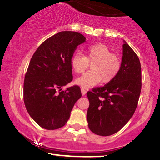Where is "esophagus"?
Wrapping results in <instances>:
<instances>
[{
	"label": "esophagus",
	"instance_id": "34e87169",
	"mask_svg": "<svg viewBox=\"0 0 160 160\" xmlns=\"http://www.w3.org/2000/svg\"><path fill=\"white\" fill-rule=\"evenodd\" d=\"M81 93H82V95H83V96H84V95L87 93V91H86L85 89L81 88Z\"/></svg>",
	"mask_w": 160,
	"mask_h": 160
}]
</instances>
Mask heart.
I'll return each mask as SVG.
<instances>
[{
	"label": "heart",
	"instance_id": "1",
	"mask_svg": "<svg viewBox=\"0 0 160 160\" xmlns=\"http://www.w3.org/2000/svg\"><path fill=\"white\" fill-rule=\"evenodd\" d=\"M89 63L92 64V71L76 80L77 84L86 89L94 87L101 81L103 83L111 82L116 77L122 66L120 58L102 44L88 47L86 56L77 52L72 57V68L77 73H83L89 68Z\"/></svg>",
	"mask_w": 160,
	"mask_h": 160
}]
</instances>
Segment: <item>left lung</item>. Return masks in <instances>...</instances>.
Segmentation results:
<instances>
[{"instance_id": "left-lung-1", "label": "left lung", "mask_w": 160, "mask_h": 160, "mask_svg": "<svg viewBox=\"0 0 160 160\" xmlns=\"http://www.w3.org/2000/svg\"><path fill=\"white\" fill-rule=\"evenodd\" d=\"M122 54V66L116 77L104 87L87 93L89 128L100 136H109L120 131L138 106L141 90L140 60L125 41Z\"/></svg>"}]
</instances>
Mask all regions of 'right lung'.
<instances>
[{"instance_id": "add662e5", "label": "right lung", "mask_w": 160, "mask_h": 160, "mask_svg": "<svg viewBox=\"0 0 160 160\" xmlns=\"http://www.w3.org/2000/svg\"><path fill=\"white\" fill-rule=\"evenodd\" d=\"M85 42L86 38L77 32H60L45 40L32 57L24 80L23 99L28 113L40 127H63L81 97L78 86L64 91L61 87L73 80L72 57Z\"/></svg>"}]
</instances>
